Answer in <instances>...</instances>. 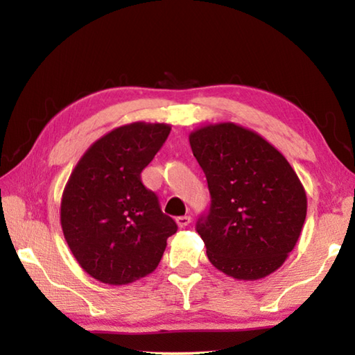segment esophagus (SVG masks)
Instances as JSON below:
<instances>
[{"mask_svg":"<svg viewBox=\"0 0 355 355\" xmlns=\"http://www.w3.org/2000/svg\"><path fill=\"white\" fill-rule=\"evenodd\" d=\"M189 222H191V218H189V216H180V218H177V225H178L180 228L188 227V225H189Z\"/></svg>","mask_w":355,"mask_h":355,"instance_id":"1","label":"esophagus"}]
</instances>
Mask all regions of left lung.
<instances>
[{"label": "left lung", "mask_w": 355, "mask_h": 355, "mask_svg": "<svg viewBox=\"0 0 355 355\" xmlns=\"http://www.w3.org/2000/svg\"><path fill=\"white\" fill-rule=\"evenodd\" d=\"M211 205L197 220L208 260L236 280H258L285 263L302 232L307 194L286 158L233 122L189 135Z\"/></svg>", "instance_id": "left-lung-1"}]
</instances>
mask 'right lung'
Listing matches in <instances>:
<instances>
[{"instance_id": "1", "label": "right lung", "mask_w": 355, "mask_h": 355, "mask_svg": "<svg viewBox=\"0 0 355 355\" xmlns=\"http://www.w3.org/2000/svg\"><path fill=\"white\" fill-rule=\"evenodd\" d=\"M169 133L167 123L114 128L86 150L65 184L64 238L78 264L101 284L127 285L153 272L177 232L141 182Z\"/></svg>"}]
</instances>
